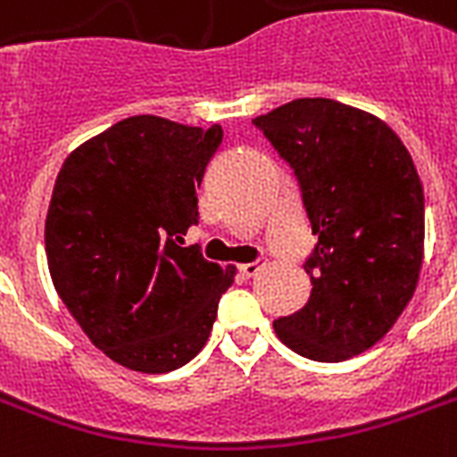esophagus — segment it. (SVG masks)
<instances>
[{
    "label": "esophagus",
    "instance_id": "obj_1",
    "mask_svg": "<svg viewBox=\"0 0 457 457\" xmlns=\"http://www.w3.org/2000/svg\"><path fill=\"white\" fill-rule=\"evenodd\" d=\"M263 266H266V259H253L252 263H242V266H239V273H242L244 278H252V275L259 273Z\"/></svg>",
    "mask_w": 457,
    "mask_h": 457
}]
</instances>
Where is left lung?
I'll use <instances>...</instances> for the list:
<instances>
[{
	"label": "left lung",
	"mask_w": 457,
	"mask_h": 457,
	"mask_svg": "<svg viewBox=\"0 0 457 457\" xmlns=\"http://www.w3.org/2000/svg\"><path fill=\"white\" fill-rule=\"evenodd\" d=\"M287 162L312 232V295L275 333L316 361L381 340L412 299L424 252V191L410 153L374 114L302 97L253 120Z\"/></svg>",
	"instance_id": "1"
}]
</instances>
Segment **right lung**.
I'll use <instances>...</instances> for the list:
<instances>
[{
	"instance_id": "add662e5",
	"label": "right lung",
	"mask_w": 457,
	"mask_h": 457,
	"mask_svg": "<svg viewBox=\"0 0 457 457\" xmlns=\"http://www.w3.org/2000/svg\"><path fill=\"white\" fill-rule=\"evenodd\" d=\"M222 129L138 114L79 145L45 220L54 290L110 360L167 374L201 353L235 270L182 246Z\"/></svg>"
}]
</instances>
